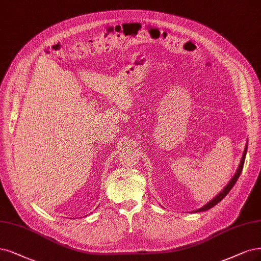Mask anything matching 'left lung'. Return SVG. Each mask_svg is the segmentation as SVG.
<instances>
[{
    "label": "left lung",
    "instance_id": "left-lung-1",
    "mask_svg": "<svg viewBox=\"0 0 261 261\" xmlns=\"http://www.w3.org/2000/svg\"><path fill=\"white\" fill-rule=\"evenodd\" d=\"M246 152H247V143H246V146H245V149H244V152H243V155H242V159H241V162H240L239 168H238V170H237V173L234 174V176H233V177L231 178V180L228 182V185H227L226 187H224V188L222 189V191H221L219 194H217L216 196H215L214 199H213L212 201H210L207 204H205V205L203 206V207H201V208H199V210L194 211L195 213L208 211L210 208L214 207L215 205L218 204V203L223 199V197L226 196V195L230 192V190H231V189L233 188V186L236 185L237 180L239 179V177H240V175H241V173H242V169H243V166H244V161H245V156H246Z\"/></svg>",
    "mask_w": 261,
    "mask_h": 261
}]
</instances>
